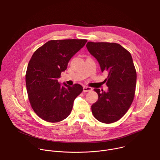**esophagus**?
I'll return each instance as SVG.
<instances>
[{"label":"esophagus","instance_id":"34e87169","mask_svg":"<svg viewBox=\"0 0 160 160\" xmlns=\"http://www.w3.org/2000/svg\"><path fill=\"white\" fill-rule=\"evenodd\" d=\"M92 90V88L89 87H87V86H84L83 87V92H90V91Z\"/></svg>","mask_w":160,"mask_h":160}]
</instances>
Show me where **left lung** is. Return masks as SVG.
<instances>
[{
  "instance_id": "8db88e82",
  "label": "left lung",
  "mask_w": 160,
  "mask_h": 160,
  "mask_svg": "<svg viewBox=\"0 0 160 160\" xmlns=\"http://www.w3.org/2000/svg\"><path fill=\"white\" fill-rule=\"evenodd\" d=\"M86 47L101 72L108 73L107 92L94 88L98 100L91 106L92 114L102 123L115 122L127 112L134 98L137 74L132 56L116 43L88 42Z\"/></svg>"
}]
</instances>
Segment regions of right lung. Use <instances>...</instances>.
I'll return each mask as SVG.
<instances>
[{"label":"right lung","mask_w":160,"mask_h":160,"mask_svg":"<svg viewBox=\"0 0 160 160\" xmlns=\"http://www.w3.org/2000/svg\"><path fill=\"white\" fill-rule=\"evenodd\" d=\"M87 42L85 39L50 40L33 54L26 73L28 99L37 115L55 123L66 118L75 98L83 91L81 85L72 87L59 83L70 59Z\"/></svg>","instance_id":"right-lung-1"}]
</instances>
